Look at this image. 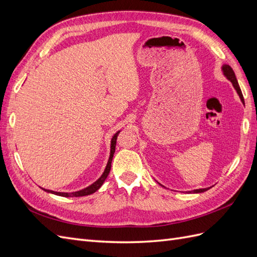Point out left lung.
Here are the masks:
<instances>
[{
	"instance_id": "8db88e82",
	"label": "left lung",
	"mask_w": 257,
	"mask_h": 257,
	"mask_svg": "<svg viewBox=\"0 0 257 257\" xmlns=\"http://www.w3.org/2000/svg\"><path fill=\"white\" fill-rule=\"evenodd\" d=\"M222 72H223V75H224L225 77H226V78H227V79L232 83V87L235 88V90H236V92H237V94L239 95V97H240V99H241V102H242V103L244 104V99H243L242 92H241V90H240V87H239L238 81H237V78H236V75H235L234 71H232V68H231L229 65H227V64H223V66H222ZM161 185H162V184H161ZM210 188H211V186H210ZM210 188L197 189V190L189 191V192H186V193H193V194L204 193V192L208 191Z\"/></svg>"
}]
</instances>
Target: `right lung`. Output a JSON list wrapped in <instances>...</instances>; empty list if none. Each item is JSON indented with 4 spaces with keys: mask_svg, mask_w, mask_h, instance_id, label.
Listing matches in <instances>:
<instances>
[{
    "mask_svg": "<svg viewBox=\"0 0 257 257\" xmlns=\"http://www.w3.org/2000/svg\"><path fill=\"white\" fill-rule=\"evenodd\" d=\"M120 133V131L116 132V133L112 136L111 138V142H110V154H109V159H108L107 162V165L105 167L104 173L102 174L97 180L95 182H93L92 184H90L87 188H84L82 190L79 191H76V192H56V191H51V190H46L44 188H41L42 190H44L45 192L50 193V194H54V195H58V196H62V197H80V196H85V195H90V194L95 193L100 186L103 185V183L105 182L106 178L109 175L110 172V168H111V161L113 158V154L115 151V144H116V138H118V135Z\"/></svg>",
    "mask_w": 257,
    "mask_h": 257,
    "instance_id": "right-lung-1",
    "label": "right lung"
}]
</instances>
